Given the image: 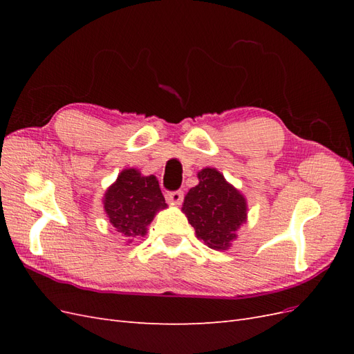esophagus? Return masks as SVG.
Here are the masks:
<instances>
[{
  "label": "esophagus",
  "mask_w": 354,
  "mask_h": 354,
  "mask_svg": "<svg viewBox=\"0 0 354 354\" xmlns=\"http://www.w3.org/2000/svg\"><path fill=\"white\" fill-rule=\"evenodd\" d=\"M183 192L181 190H176V192H168V194L165 195L167 201L169 203H173V205H180L181 201H183Z\"/></svg>",
  "instance_id": "34e87169"
}]
</instances>
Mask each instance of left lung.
Masks as SVG:
<instances>
[{"label":"left lung","instance_id":"left-lung-1","mask_svg":"<svg viewBox=\"0 0 354 354\" xmlns=\"http://www.w3.org/2000/svg\"><path fill=\"white\" fill-rule=\"evenodd\" d=\"M198 178V186L187 192L181 209L198 239L212 250H229L238 229L246 223V199L216 168L201 169Z\"/></svg>","mask_w":354,"mask_h":354}]
</instances>
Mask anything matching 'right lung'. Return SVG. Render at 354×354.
<instances>
[{"label": "right lung", "instance_id": "obj_1", "mask_svg": "<svg viewBox=\"0 0 354 354\" xmlns=\"http://www.w3.org/2000/svg\"><path fill=\"white\" fill-rule=\"evenodd\" d=\"M103 208L116 232L127 238L145 236L155 214L167 208L155 176H142L136 168L122 169L106 190Z\"/></svg>", "mask_w": 354, "mask_h": 354}]
</instances>
